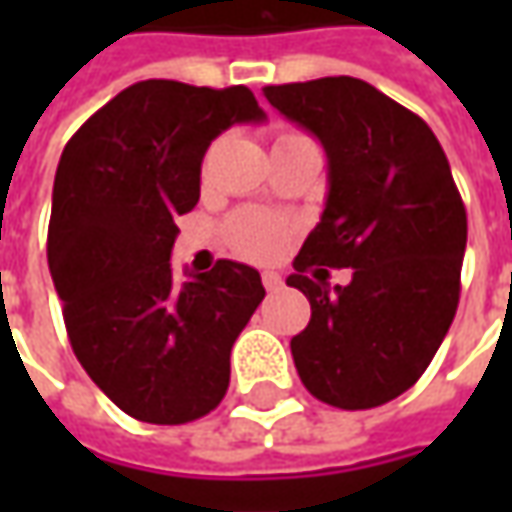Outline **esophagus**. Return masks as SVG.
<instances>
[{
    "instance_id": "34e87169",
    "label": "esophagus",
    "mask_w": 512,
    "mask_h": 512,
    "mask_svg": "<svg viewBox=\"0 0 512 512\" xmlns=\"http://www.w3.org/2000/svg\"><path fill=\"white\" fill-rule=\"evenodd\" d=\"M262 282H265L267 290H279V287L285 285V282H282V276H279V273H273V270L262 273Z\"/></svg>"
}]
</instances>
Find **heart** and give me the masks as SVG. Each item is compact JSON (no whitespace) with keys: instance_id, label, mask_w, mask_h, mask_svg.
<instances>
[{"instance_id":"b5f03b06","label":"heart","mask_w":512,"mask_h":512,"mask_svg":"<svg viewBox=\"0 0 512 512\" xmlns=\"http://www.w3.org/2000/svg\"><path fill=\"white\" fill-rule=\"evenodd\" d=\"M290 136H299V133H285L282 139H290ZM225 236L227 245L239 256L253 259V262H270L285 250L287 225L282 219L259 213V210H242V213L230 216Z\"/></svg>"}]
</instances>
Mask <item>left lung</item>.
Segmentation results:
<instances>
[{"label": "left lung", "mask_w": 512, "mask_h": 512, "mask_svg": "<svg viewBox=\"0 0 512 512\" xmlns=\"http://www.w3.org/2000/svg\"><path fill=\"white\" fill-rule=\"evenodd\" d=\"M265 99L327 153L325 210L287 276L310 302L290 339L299 379L333 407H379L419 382L456 316L462 196L427 122L362 79L270 85ZM322 264L353 266L351 285L327 286Z\"/></svg>", "instance_id": "obj_1"}]
</instances>
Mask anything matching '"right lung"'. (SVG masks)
<instances>
[{"mask_svg": "<svg viewBox=\"0 0 512 512\" xmlns=\"http://www.w3.org/2000/svg\"><path fill=\"white\" fill-rule=\"evenodd\" d=\"M245 85L148 79L125 88L62 150L48 265L79 364L139 422L185 424L225 399L230 350L265 299L259 270L219 259L170 267L176 219L199 202L202 159L222 130L262 122Z\"/></svg>", "mask_w": 512, "mask_h": 512, "instance_id": "1", "label": "right lung"}]
</instances>
